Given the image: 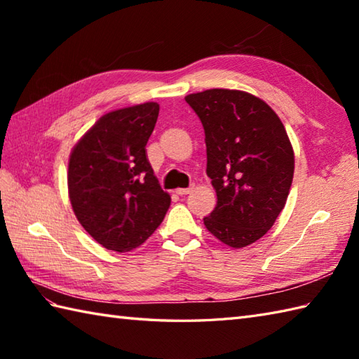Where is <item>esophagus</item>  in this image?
Listing matches in <instances>:
<instances>
[{
  "label": "esophagus",
  "instance_id": "1",
  "mask_svg": "<svg viewBox=\"0 0 359 359\" xmlns=\"http://www.w3.org/2000/svg\"><path fill=\"white\" fill-rule=\"evenodd\" d=\"M191 191H193V187H189V188H177V189H175V194L185 196V194H189Z\"/></svg>",
  "mask_w": 359,
  "mask_h": 359
}]
</instances>
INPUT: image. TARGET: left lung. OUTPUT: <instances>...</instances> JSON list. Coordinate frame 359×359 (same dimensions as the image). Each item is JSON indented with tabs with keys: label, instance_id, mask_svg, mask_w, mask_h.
Listing matches in <instances>:
<instances>
[{
	"label": "left lung",
	"instance_id": "obj_1",
	"mask_svg": "<svg viewBox=\"0 0 359 359\" xmlns=\"http://www.w3.org/2000/svg\"><path fill=\"white\" fill-rule=\"evenodd\" d=\"M185 100L202 121L207 174L217 193L203 224L225 245L247 247L287 202L294 156L285 128L269 104L242 90L208 89Z\"/></svg>",
	"mask_w": 359,
	"mask_h": 359
}]
</instances>
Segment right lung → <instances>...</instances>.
<instances>
[{
  "label": "right lung",
  "instance_id": "add662e5",
  "mask_svg": "<svg viewBox=\"0 0 359 359\" xmlns=\"http://www.w3.org/2000/svg\"><path fill=\"white\" fill-rule=\"evenodd\" d=\"M157 117V103L106 114L69 158L67 187L75 216L94 241L118 253L140 247L171 205L147 156Z\"/></svg>",
  "mask_w": 359,
  "mask_h": 359
}]
</instances>
